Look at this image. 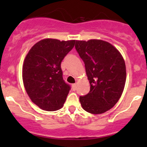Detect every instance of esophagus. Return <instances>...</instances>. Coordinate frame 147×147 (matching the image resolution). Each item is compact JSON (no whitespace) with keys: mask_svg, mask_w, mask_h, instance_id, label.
<instances>
[{"mask_svg":"<svg viewBox=\"0 0 147 147\" xmlns=\"http://www.w3.org/2000/svg\"><path fill=\"white\" fill-rule=\"evenodd\" d=\"M72 90H76V88H77V84H76V83H75V84H72Z\"/></svg>","mask_w":147,"mask_h":147,"instance_id":"34e87169","label":"esophagus"}]
</instances>
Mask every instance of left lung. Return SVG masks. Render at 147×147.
<instances>
[{
    "instance_id": "8db88e82",
    "label": "left lung",
    "mask_w": 147,
    "mask_h": 147,
    "mask_svg": "<svg viewBox=\"0 0 147 147\" xmlns=\"http://www.w3.org/2000/svg\"><path fill=\"white\" fill-rule=\"evenodd\" d=\"M75 49L84 63L90 90L80 97L82 108L91 114H102L119 100L126 82L125 63L121 53L106 41L76 40Z\"/></svg>"
}]
</instances>
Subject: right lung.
I'll return each mask as SVG.
<instances>
[{"mask_svg": "<svg viewBox=\"0 0 147 147\" xmlns=\"http://www.w3.org/2000/svg\"><path fill=\"white\" fill-rule=\"evenodd\" d=\"M75 43V40H42L25 58L23 80L26 92L43 110L56 111L64 105L70 86L63 80L61 63Z\"/></svg>", "mask_w": 147, "mask_h": 147, "instance_id": "1", "label": "right lung"}]
</instances>
